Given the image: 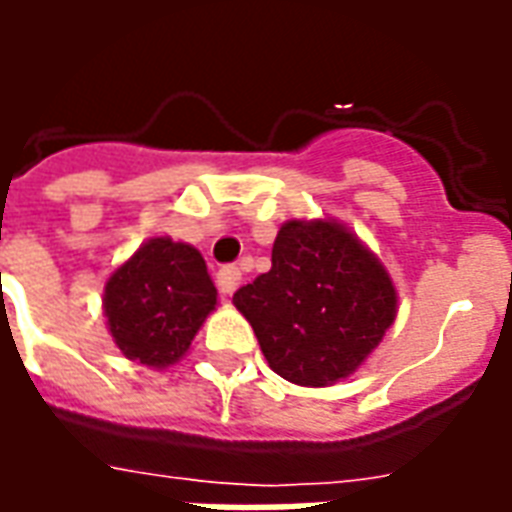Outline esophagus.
<instances>
[{
	"label": "esophagus",
	"mask_w": 512,
	"mask_h": 512,
	"mask_svg": "<svg viewBox=\"0 0 512 512\" xmlns=\"http://www.w3.org/2000/svg\"><path fill=\"white\" fill-rule=\"evenodd\" d=\"M238 282H241V268L238 266H224L219 268V274H216V285L222 293H233L238 288Z\"/></svg>",
	"instance_id": "obj_1"
}]
</instances>
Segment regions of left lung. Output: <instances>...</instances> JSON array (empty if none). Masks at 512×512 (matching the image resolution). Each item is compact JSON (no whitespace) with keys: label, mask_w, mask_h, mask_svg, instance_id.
Wrapping results in <instances>:
<instances>
[{"label":"left lung","mask_w":512,"mask_h":512,"mask_svg":"<svg viewBox=\"0 0 512 512\" xmlns=\"http://www.w3.org/2000/svg\"><path fill=\"white\" fill-rule=\"evenodd\" d=\"M268 367L299 386L351 376L395 321L397 293L373 252L334 222L282 224L271 268L235 290Z\"/></svg>","instance_id":"obj_1"}]
</instances>
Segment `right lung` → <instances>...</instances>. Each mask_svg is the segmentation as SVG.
Wrapping results in <instances>:
<instances>
[{"label": "right lung", "mask_w": 512, "mask_h": 512, "mask_svg": "<svg viewBox=\"0 0 512 512\" xmlns=\"http://www.w3.org/2000/svg\"><path fill=\"white\" fill-rule=\"evenodd\" d=\"M216 307L202 255L172 238H153L109 277L104 312L117 348L147 367H169L189 351Z\"/></svg>", "instance_id": "obj_1"}]
</instances>
